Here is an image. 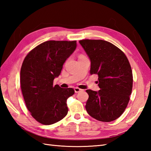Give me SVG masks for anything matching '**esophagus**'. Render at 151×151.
<instances>
[{
  "label": "esophagus",
  "mask_w": 151,
  "mask_h": 151,
  "mask_svg": "<svg viewBox=\"0 0 151 151\" xmlns=\"http://www.w3.org/2000/svg\"><path fill=\"white\" fill-rule=\"evenodd\" d=\"M82 91H83V89H80L79 88H77V87L75 88V93H79V92H81Z\"/></svg>",
  "instance_id": "34e87169"
}]
</instances>
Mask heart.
I'll return each mask as SVG.
<instances>
[{"mask_svg":"<svg viewBox=\"0 0 151 151\" xmlns=\"http://www.w3.org/2000/svg\"><path fill=\"white\" fill-rule=\"evenodd\" d=\"M80 56H82V55H80Z\"/></svg>","mask_w":151,"mask_h":151,"instance_id":"obj_1","label":"heart"}]
</instances>
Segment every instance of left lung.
<instances>
[{
  "label": "left lung",
  "instance_id": "8db88e82",
  "mask_svg": "<svg viewBox=\"0 0 151 151\" xmlns=\"http://www.w3.org/2000/svg\"><path fill=\"white\" fill-rule=\"evenodd\" d=\"M91 60V75H98V92L87 89L86 109L95 119L110 122L124 111L132 90L130 64L117 47L102 40L79 41Z\"/></svg>",
  "mask_w": 151,
  "mask_h": 151
}]
</instances>
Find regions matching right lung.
I'll return each mask as SVG.
<instances>
[{
	"label": "right lung",
	"instance_id": "right-lung-1",
	"mask_svg": "<svg viewBox=\"0 0 151 151\" xmlns=\"http://www.w3.org/2000/svg\"><path fill=\"white\" fill-rule=\"evenodd\" d=\"M76 47V41H47L24 58L20 73L22 93L31 115L41 124L56 123L67 114V100L75 90L54 86L53 81Z\"/></svg>",
	"mask_w": 151,
	"mask_h": 151
}]
</instances>
